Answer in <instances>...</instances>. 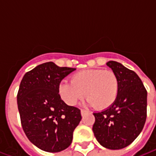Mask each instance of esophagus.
I'll use <instances>...</instances> for the list:
<instances>
[{"mask_svg": "<svg viewBox=\"0 0 156 156\" xmlns=\"http://www.w3.org/2000/svg\"><path fill=\"white\" fill-rule=\"evenodd\" d=\"M88 109H81V115H84L85 114H87V113H88Z\"/></svg>", "mask_w": 156, "mask_h": 156, "instance_id": "34e87169", "label": "esophagus"}]
</instances>
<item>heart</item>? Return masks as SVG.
Segmentation results:
<instances>
[{
    "mask_svg": "<svg viewBox=\"0 0 156 156\" xmlns=\"http://www.w3.org/2000/svg\"><path fill=\"white\" fill-rule=\"evenodd\" d=\"M120 82L111 70L87 69L72 76L71 82L62 81L58 87L61 98L70 106L84 97L97 109L110 107L118 98Z\"/></svg>",
    "mask_w": 156,
    "mask_h": 156,
    "instance_id": "1",
    "label": "heart"
}]
</instances>
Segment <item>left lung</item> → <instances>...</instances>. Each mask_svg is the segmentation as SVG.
<instances>
[{
  "label": "left lung",
  "mask_w": 156,
  "mask_h": 156,
  "mask_svg": "<svg viewBox=\"0 0 156 156\" xmlns=\"http://www.w3.org/2000/svg\"><path fill=\"white\" fill-rule=\"evenodd\" d=\"M106 64L119 78V93L110 107L94 113L93 131L104 147L119 150L129 145L144 128L147 116V91L134 71L115 61Z\"/></svg>",
  "instance_id": "1"
}]
</instances>
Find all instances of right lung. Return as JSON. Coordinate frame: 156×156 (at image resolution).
<instances>
[{
  "instance_id": "add662e5",
  "label": "right lung",
  "mask_w": 156,
  "mask_h": 156,
  "mask_svg": "<svg viewBox=\"0 0 156 156\" xmlns=\"http://www.w3.org/2000/svg\"><path fill=\"white\" fill-rule=\"evenodd\" d=\"M75 68L45 62L27 72L17 93L21 123L27 137L47 152L67 149L81 121V111L62 100L58 87Z\"/></svg>"
}]
</instances>
